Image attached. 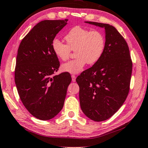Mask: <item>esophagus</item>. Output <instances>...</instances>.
I'll list each match as a JSON object with an SVG mask.
<instances>
[{
	"instance_id": "esophagus-1",
	"label": "esophagus",
	"mask_w": 148,
	"mask_h": 148,
	"mask_svg": "<svg viewBox=\"0 0 148 148\" xmlns=\"http://www.w3.org/2000/svg\"><path fill=\"white\" fill-rule=\"evenodd\" d=\"M71 78H72V82H75V79H76V76H75V75H72V76H71Z\"/></svg>"
}]
</instances>
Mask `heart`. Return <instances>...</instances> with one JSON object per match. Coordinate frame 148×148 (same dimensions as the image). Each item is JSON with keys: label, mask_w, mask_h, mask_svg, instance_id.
<instances>
[{"label": "heart", "mask_w": 148, "mask_h": 148, "mask_svg": "<svg viewBox=\"0 0 148 148\" xmlns=\"http://www.w3.org/2000/svg\"><path fill=\"white\" fill-rule=\"evenodd\" d=\"M66 44L55 39L51 43V48L56 56L61 60H66L71 50L75 51L76 58L64 63L61 66L62 71L71 74L82 72L86 64H94L101 58L105 51V37L98 30H90L75 26L71 28L65 36Z\"/></svg>", "instance_id": "b5f03b06"}]
</instances>
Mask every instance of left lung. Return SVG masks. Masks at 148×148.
<instances>
[{
  "mask_svg": "<svg viewBox=\"0 0 148 148\" xmlns=\"http://www.w3.org/2000/svg\"><path fill=\"white\" fill-rule=\"evenodd\" d=\"M85 23L105 29V51L101 58L76 79L79 86L80 107L96 122L111 118L123 105L129 92L132 64L128 46L113 26Z\"/></svg>",
  "mask_w": 148,
  "mask_h": 148,
  "instance_id": "left-lung-1",
  "label": "left lung"
}]
</instances>
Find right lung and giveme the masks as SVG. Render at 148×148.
Segmentation results:
<instances>
[{
  "label": "right lung",
  "instance_id": "obj_1",
  "mask_svg": "<svg viewBox=\"0 0 148 148\" xmlns=\"http://www.w3.org/2000/svg\"><path fill=\"white\" fill-rule=\"evenodd\" d=\"M68 20H43L22 39L18 50L15 82L23 105L32 116L48 120L62 110L71 77L53 76L60 63L51 48L56 34Z\"/></svg>",
  "mask_w": 148,
  "mask_h": 148
}]
</instances>
